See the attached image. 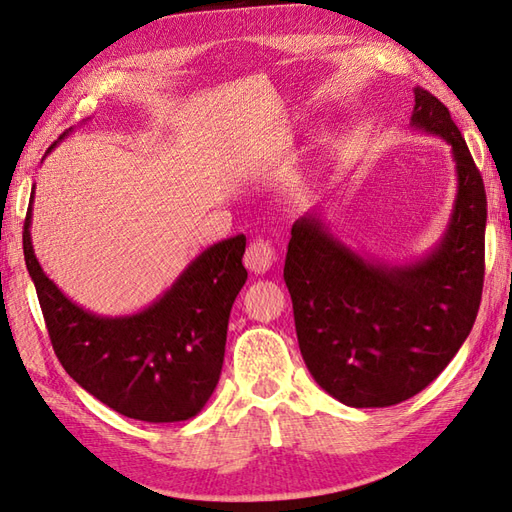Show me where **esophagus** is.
I'll return each instance as SVG.
<instances>
[{"label":"esophagus","instance_id":"obj_1","mask_svg":"<svg viewBox=\"0 0 512 512\" xmlns=\"http://www.w3.org/2000/svg\"><path fill=\"white\" fill-rule=\"evenodd\" d=\"M245 267L254 274H265V271L276 263V249L265 238H256V241L249 243L245 252Z\"/></svg>","mask_w":512,"mask_h":512}]
</instances>
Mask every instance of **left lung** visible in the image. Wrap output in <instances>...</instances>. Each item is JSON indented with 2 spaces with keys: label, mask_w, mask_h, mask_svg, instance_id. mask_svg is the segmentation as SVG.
<instances>
[{
  "label": "left lung",
  "mask_w": 512,
  "mask_h": 512,
  "mask_svg": "<svg viewBox=\"0 0 512 512\" xmlns=\"http://www.w3.org/2000/svg\"><path fill=\"white\" fill-rule=\"evenodd\" d=\"M412 127L451 146L458 195L434 252L388 267L361 258L306 214L291 227L285 282L306 368L350 407H388L425 390L469 337L484 285L486 192L449 109L414 89Z\"/></svg>",
  "instance_id": "obj_1"
}]
</instances>
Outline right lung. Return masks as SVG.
Returning <instances> with one entry per match:
<instances>
[{
  "instance_id": "obj_1",
  "label": "right lung",
  "mask_w": 512,
  "mask_h": 512,
  "mask_svg": "<svg viewBox=\"0 0 512 512\" xmlns=\"http://www.w3.org/2000/svg\"><path fill=\"white\" fill-rule=\"evenodd\" d=\"M30 219L32 201L24 223V258L65 372L122 416L144 423L197 416L219 383L227 320L247 280L245 236L201 252L149 309L100 317L67 300L43 274L30 241Z\"/></svg>"
}]
</instances>
